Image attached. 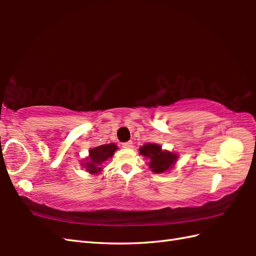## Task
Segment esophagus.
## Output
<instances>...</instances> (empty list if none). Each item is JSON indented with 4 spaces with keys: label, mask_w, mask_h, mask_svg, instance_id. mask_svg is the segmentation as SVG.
<instances>
[{
    "label": "esophagus",
    "mask_w": 256,
    "mask_h": 256,
    "mask_svg": "<svg viewBox=\"0 0 256 256\" xmlns=\"http://www.w3.org/2000/svg\"><path fill=\"white\" fill-rule=\"evenodd\" d=\"M122 148L125 150H131L133 148V143L132 142H125L122 144Z\"/></svg>",
    "instance_id": "esophagus-1"
}]
</instances>
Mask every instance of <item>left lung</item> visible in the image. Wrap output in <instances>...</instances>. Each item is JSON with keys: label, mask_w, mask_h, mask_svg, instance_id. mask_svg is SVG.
I'll list each match as a JSON object with an SVG mask.
<instances>
[{"label": "left lung", "mask_w": 256, "mask_h": 256, "mask_svg": "<svg viewBox=\"0 0 256 256\" xmlns=\"http://www.w3.org/2000/svg\"><path fill=\"white\" fill-rule=\"evenodd\" d=\"M140 154L148 160L150 170L155 174L170 172L176 165L179 155L174 152L162 150L160 144L145 143L140 148Z\"/></svg>", "instance_id": "8db88e82"}]
</instances>
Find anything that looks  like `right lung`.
Returning a JSON list of instances; mask_svg holds the SVG:
<instances>
[{
    "mask_svg": "<svg viewBox=\"0 0 256 256\" xmlns=\"http://www.w3.org/2000/svg\"><path fill=\"white\" fill-rule=\"evenodd\" d=\"M118 146L116 143L103 144L91 148L89 150V155L84 160H82L81 166L84 168L86 172L92 174V175H98V174L103 170L102 165L108 160L112 158Z\"/></svg>",
    "mask_w": 256,
    "mask_h": 256,
    "instance_id": "right-lung-1",
    "label": "right lung"
}]
</instances>
